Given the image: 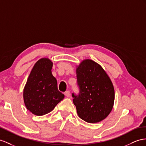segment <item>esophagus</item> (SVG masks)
Masks as SVG:
<instances>
[{"label":"esophagus","mask_w":146,"mask_h":146,"mask_svg":"<svg viewBox=\"0 0 146 146\" xmlns=\"http://www.w3.org/2000/svg\"><path fill=\"white\" fill-rule=\"evenodd\" d=\"M64 94H65V96L66 97H67V98H69V97L70 96V92L69 91H65V92Z\"/></svg>","instance_id":"34e87169"}]
</instances>
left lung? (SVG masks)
<instances>
[{
	"mask_svg": "<svg viewBox=\"0 0 146 146\" xmlns=\"http://www.w3.org/2000/svg\"><path fill=\"white\" fill-rule=\"evenodd\" d=\"M78 95L72 94L79 117L90 123L105 119L112 110L115 91L110 78L102 66L87 59L76 69Z\"/></svg>",
	"mask_w": 146,
	"mask_h": 146,
	"instance_id": "obj_1",
	"label": "left lung"
}]
</instances>
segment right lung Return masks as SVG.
Here are the masks:
<instances>
[{
  "mask_svg": "<svg viewBox=\"0 0 146 146\" xmlns=\"http://www.w3.org/2000/svg\"><path fill=\"white\" fill-rule=\"evenodd\" d=\"M53 63L48 58L39 60L29 74L23 91L24 102L27 109L40 116L49 113L64 98L52 75Z\"/></svg>",
  "mask_w": 146,
  "mask_h": 146,
  "instance_id": "right-lung-1",
  "label": "right lung"
}]
</instances>
